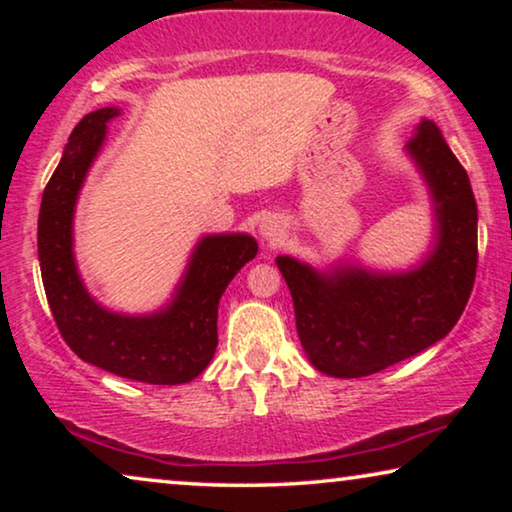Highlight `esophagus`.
Listing matches in <instances>:
<instances>
[{"mask_svg":"<svg viewBox=\"0 0 512 512\" xmlns=\"http://www.w3.org/2000/svg\"><path fill=\"white\" fill-rule=\"evenodd\" d=\"M284 233H286V223L282 221V216H277V214L263 216L261 223H258V235H261L263 240L270 244L282 240Z\"/></svg>","mask_w":512,"mask_h":512,"instance_id":"34e87169","label":"esophagus"}]
</instances>
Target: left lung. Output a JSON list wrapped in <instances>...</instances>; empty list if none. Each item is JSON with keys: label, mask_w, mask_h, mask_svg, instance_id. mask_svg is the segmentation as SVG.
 Wrapping results in <instances>:
<instances>
[{"label": "left lung", "mask_w": 512, "mask_h": 512, "mask_svg": "<svg viewBox=\"0 0 512 512\" xmlns=\"http://www.w3.org/2000/svg\"><path fill=\"white\" fill-rule=\"evenodd\" d=\"M429 191L431 249L408 270H377L359 261L319 270L277 256L305 356L319 373L366 377L410 359L457 324L478 268V207L468 174L433 121L405 144Z\"/></svg>", "instance_id": "left-lung-1"}]
</instances>
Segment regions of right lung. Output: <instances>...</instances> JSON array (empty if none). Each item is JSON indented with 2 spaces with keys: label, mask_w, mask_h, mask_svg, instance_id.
Returning a JSON list of instances; mask_svg holds the SVG:
<instances>
[{
  "label": "right lung",
  "mask_w": 512,
  "mask_h": 512,
  "mask_svg": "<svg viewBox=\"0 0 512 512\" xmlns=\"http://www.w3.org/2000/svg\"><path fill=\"white\" fill-rule=\"evenodd\" d=\"M118 107L90 111L76 125L39 209L41 279L53 319L72 352L125 380L186 384L209 366L219 345V300L258 242L247 233L202 235L172 298L156 312H114L90 296L74 256V214Z\"/></svg>",
  "instance_id": "add662e5"
}]
</instances>
